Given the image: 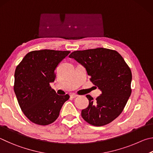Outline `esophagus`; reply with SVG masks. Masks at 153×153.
I'll return each mask as SVG.
<instances>
[{"mask_svg": "<svg viewBox=\"0 0 153 153\" xmlns=\"http://www.w3.org/2000/svg\"><path fill=\"white\" fill-rule=\"evenodd\" d=\"M77 96H78V95H76V94H74V93H72V94L71 95V98H75V97H76Z\"/></svg>", "mask_w": 153, "mask_h": 153, "instance_id": "1", "label": "esophagus"}]
</instances>
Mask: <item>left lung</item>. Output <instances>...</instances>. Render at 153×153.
I'll use <instances>...</instances> for the list:
<instances>
[{
  "mask_svg": "<svg viewBox=\"0 0 153 153\" xmlns=\"http://www.w3.org/2000/svg\"><path fill=\"white\" fill-rule=\"evenodd\" d=\"M87 70L90 81L101 91L94 101L87 95L89 106L81 116L95 126H102L118 117L132 93V72L124 58L116 50L97 48L74 51L69 56Z\"/></svg>",
  "mask_w": 153,
  "mask_h": 153,
  "instance_id": "1",
  "label": "left lung"
}]
</instances>
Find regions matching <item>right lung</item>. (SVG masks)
<instances>
[{
  "instance_id": "1",
  "label": "right lung",
  "mask_w": 153,
  "mask_h": 153,
  "mask_svg": "<svg viewBox=\"0 0 153 153\" xmlns=\"http://www.w3.org/2000/svg\"><path fill=\"white\" fill-rule=\"evenodd\" d=\"M70 52L53 50L31 51L15 69L14 91L19 105L34 124H52L70 97L68 94L58 95L50 85L56 79V68Z\"/></svg>"
}]
</instances>
